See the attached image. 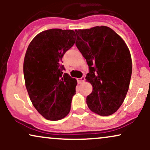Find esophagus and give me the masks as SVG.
Segmentation results:
<instances>
[{
    "mask_svg": "<svg viewBox=\"0 0 150 150\" xmlns=\"http://www.w3.org/2000/svg\"><path fill=\"white\" fill-rule=\"evenodd\" d=\"M85 77H81V78L77 79V82H78V83L81 84V83H82V82H85Z\"/></svg>",
    "mask_w": 150,
    "mask_h": 150,
    "instance_id": "1",
    "label": "esophagus"
}]
</instances>
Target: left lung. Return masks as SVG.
<instances>
[{"label": "left lung", "instance_id": "8db88e82", "mask_svg": "<svg viewBox=\"0 0 150 150\" xmlns=\"http://www.w3.org/2000/svg\"><path fill=\"white\" fill-rule=\"evenodd\" d=\"M77 49L87 61L85 79L92 86L86 102L102 116L118 111L126 97L132 74L130 51L123 39L106 26L75 30Z\"/></svg>", "mask_w": 150, "mask_h": 150}]
</instances>
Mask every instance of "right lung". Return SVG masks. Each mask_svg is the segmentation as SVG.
<instances>
[{"label":"right lung","mask_w":150,"mask_h":150,"mask_svg":"<svg viewBox=\"0 0 150 150\" xmlns=\"http://www.w3.org/2000/svg\"><path fill=\"white\" fill-rule=\"evenodd\" d=\"M75 42L73 30L51 29L38 34L26 51V88L34 108L47 120H61L70 111L77 80L63 73L61 63L63 55Z\"/></svg>","instance_id":"obj_1"}]
</instances>
